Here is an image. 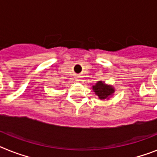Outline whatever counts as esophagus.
Here are the masks:
<instances>
[{
  "label": "esophagus",
  "mask_w": 157,
  "mask_h": 157,
  "mask_svg": "<svg viewBox=\"0 0 157 157\" xmlns=\"http://www.w3.org/2000/svg\"><path fill=\"white\" fill-rule=\"evenodd\" d=\"M76 81H81V76H76Z\"/></svg>",
  "instance_id": "esophagus-1"
}]
</instances>
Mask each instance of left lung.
<instances>
[{
  "label": "left lung",
  "instance_id": "1",
  "mask_svg": "<svg viewBox=\"0 0 157 157\" xmlns=\"http://www.w3.org/2000/svg\"><path fill=\"white\" fill-rule=\"evenodd\" d=\"M92 90L101 100H108L115 93V88L112 85H107L102 81H97V83L92 86Z\"/></svg>",
  "mask_w": 157,
  "mask_h": 157
}]
</instances>
